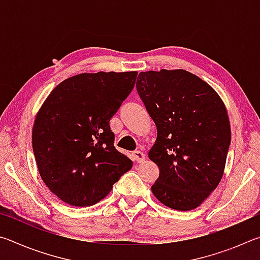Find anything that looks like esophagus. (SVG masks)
I'll list each match as a JSON object with an SVG mask.
<instances>
[{
  "label": "esophagus",
  "mask_w": 260,
  "mask_h": 260,
  "mask_svg": "<svg viewBox=\"0 0 260 260\" xmlns=\"http://www.w3.org/2000/svg\"><path fill=\"white\" fill-rule=\"evenodd\" d=\"M133 159L136 162H142V161H144V159H146V155H144L142 151L136 150L133 152Z\"/></svg>",
  "instance_id": "1"
}]
</instances>
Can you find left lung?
I'll list each match as a JSON object with an SVG mask.
<instances>
[{
  "label": "left lung",
  "mask_w": 260,
  "mask_h": 260,
  "mask_svg": "<svg viewBox=\"0 0 260 260\" xmlns=\"http://www.w3.org/2000/svg\"><path fill=\"white\" fill-rule=\"evenodd\" d=\"M136 89L157 127L149 159L159 167L156 199L178 211L199 208L221 181L231 124L221 98L186 70L146 71Z\"/></svg>",
  "instance_id": "8db88e82"
}]
</instances>
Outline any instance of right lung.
I'll return each mask as SVG.
<instances>
[{"mask_svg": "<svg viewBox=\"0 0 260 260\" xmlns=\"http://www.w3.org/2000/svg\"><path fill=\"white\" fill-rule=\"evenodd\" d=\"M138 72L81 73L65 79L35 116L32 146L39 173L64 203L103 200L133 161L113 146L109 121L133 90Z\"/></svg>", "mask_w": 260, "mask_h": 260, "instance_id": "obj_1", "label": "right lung"}]
</instances>
